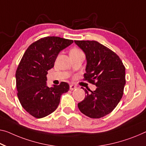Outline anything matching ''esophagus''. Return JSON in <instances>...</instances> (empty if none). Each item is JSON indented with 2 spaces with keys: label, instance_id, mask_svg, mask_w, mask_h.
<instances>
[{
  "label": "esophagus",
  "instance_id": "34e87169",
  "mask_svg": "<svg viewBox=\"0 0 146 146\" xmlns=\"http://www.w3.org/2000/svg\"><path fill=\"white\" fill-rule=\"evenodd\" d=\"M76 88V86H74V84H71L70 86V89L71 91L74 90V89H75Z\"/></svg>",
  "mask_w": 146,
  "mask_h": 146
}]
</instances>
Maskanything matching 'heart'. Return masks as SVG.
Listing matches in <instances>:
<instances>
[{"label": "heart", "instance_id": "obj_1", "mask_svg": "<svg viewBox=\"0 0 146 146\" xmlns=\"http://www.w3.org/2000/svg\"><path fill=\"white\" fill-rule=\"evenodd\" d=\"M71 51H80L79 50H78V49L74 48V49H73V50H72Z\"/></svg>", "mask_w": 146, "mask_h": 146}]
</instances>
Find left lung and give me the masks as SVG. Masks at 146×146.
<instances>
[{"label": "left lung", "instance_id": "8db88e82", "mask_svg": "<svg viewBox=\"0 0 146 146\" xmlns=\"http://www.w3.org/2000/svg\"><path fill=\"white\" fill-rule=\"evenodd\" d=\"M86 54L87 64L85 80L96 86L78 104L84 115L100 118L113 110L121 99L125 85V68L119 56L96 41L74 40Z\"/></svg>", "mask_w": 146, "mask_h": 146}]
</instances>
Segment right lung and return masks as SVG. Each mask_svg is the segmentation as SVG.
I'll return each instance as SVG.
<instances>
[{"mask_svg":"<svg viewBox=\"0 0 146 146\" xmlns=\"http://www.w3.org/2000/svg\"><path fill=\"white\" fill-rule=\"evenodd\" d=\"M73 40L56 36L44 37L29 46L22 57L16 73L17 96L23 108L36 118H42L54 111L60 96L69 90V85L47 86L48 71L54 66L60 51Z\"/></svg>","mask_w":146,"mask_h":146,"instance_id":"obj_1","label":"right lung"}]
</instances>
